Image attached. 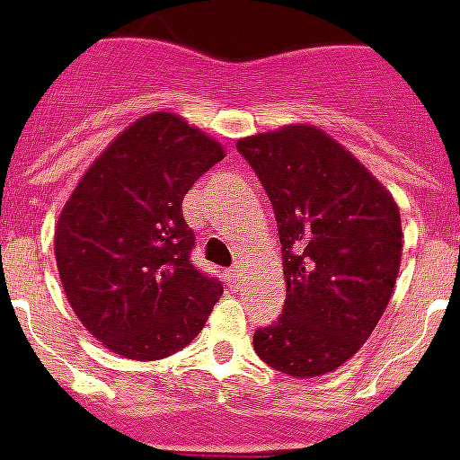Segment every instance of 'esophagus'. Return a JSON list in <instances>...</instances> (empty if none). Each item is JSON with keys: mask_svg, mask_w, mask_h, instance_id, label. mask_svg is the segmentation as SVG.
<instances>
[{"mask_svg": "<svg viewBox=\"0 0 460 460\" xmlns=\"http://www.w3.org/2000/svg\"><path fill=\"white\" fill-rule=\"evenodd\" d=\"M226 280L230 288H239V283H242V267L234 265L230 270H226Z\"/></svg>", "mask_w": 460, "mask_h": 460, "instance_id": "34e87169", "label": "esophagus"}]
</instances>
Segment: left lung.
<instances>
[{"label": "left lung", "mask_w": 460, "mask_h": 460, "mask_svg": "<svg viewBox=\"0 0 460 460\" xmlns=\"http://www.w3.org/2000/svg\"><path fill=\"white\" fill-rule=\"evenodd\" d=\"M279 223L286 306L255 329L265 364L292 377L336 371L392 299L403 234L392 193L315 126L242 137Z\"/></svg>", "instance_id": "8db88e82"}]
</instances>
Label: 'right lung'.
<instances>
[{
  "label": "right lung",
  "mask_w": 460,
  "mask_h": 460,
  "mask_svg": "<svg viewBox=\"0 0 460 460\" xmlns=\"http://www.w3.org/2000/svg\"><path fill=\"white\" fill-rule=\"evenodd\" d=\"M226 156L172 112L131 124L83 174L55 230L71 308L108 350L137 361L174 355L200 334L223 286L195 270L181 200Z\"/></svg>",
  "instance_id": "obj_1"
}]
</instances>
